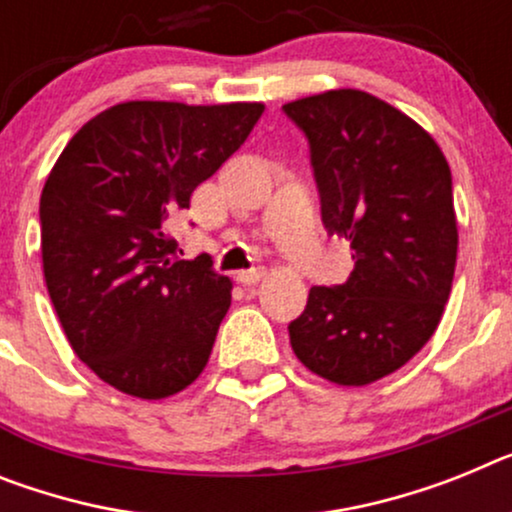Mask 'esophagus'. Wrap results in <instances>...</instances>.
<instances>
[{
    "label": "esophagus",
    "mask_w": 512,
    "mask_h": 512,
    "mask_svg": "<svg viewBox=\"0 0 512 512\" xmlns=\"http://www.w3.org/2000/svg\"><path fill=\"white\" fill-rule=\"evenodd\" d=\"M261 277H264V272H261V269H253V272H238V282L243 287H251V285H259L261 282Z\"/></svg>",
    "instance_id": "34e87169"
}]
</instances>
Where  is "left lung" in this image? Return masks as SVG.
<instances>
[{
	"mask_svg": "<svg viewBox=\"0 0 512 512\" xmlns=\"http://www.w3.org/2000/svg\"><path fill=\"white\" fill-rule=\"evenodd\" d=\"M310 142L321 217L352 248L339 287H310L292 352L336 386L396 373L430 342L458 253L451 168L438 142L386 100L339 87L285 103Z\"/></svg>",
	"mask_w": 512,
	"mask_h": 512,
	"instance_id": "left-lung-1",
	"label": "left lung"
}]
</instances>
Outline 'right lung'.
<instances>
[{
    "label": "right lung",
    "mask_w": 512,
    "mask_h": 512,
    "mask_svg": "<svg viewBox=\"0 0 512 512\" xmlns=\"http://www.w3.org/2000/svg\"><path fill=\"white\" fill-rule=\"evenodd\" d=\"M261 113L264 103L126 100L87 121L48 173V295L74 355L126 396L168 399L207 368L233 282L207 256L178 259L168 220Z\"/></svg>",
    "instance_id": "right-lung-1"
}]
</instances>
